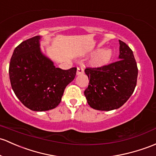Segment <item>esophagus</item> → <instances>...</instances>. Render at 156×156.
Segmentation results:
<instances>
[{
  "instance_id": "esophagus-1",
  "label": "esophagus",
  "mask_w": 156,
  "mask_h": 156,
  "mask_svg": "<svg viewBox=\"0 0 156 156\" xmlns=\"http://www.w3.org/2000/svg\"><path fill=\"white\" fill-rule=\"evenodd\" d=\"M84 73V70L82 67H78L77 68V71H76V75H80L83 74Z\"/></svg>"
}]
</instances>
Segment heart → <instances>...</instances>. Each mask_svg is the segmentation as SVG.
<instances>
[{"mask_svg": "<svg viewBox=\"0 0 156 156\" xmlns=\"http://www.w3.org/2000/svg\"><path fill=\"white\" fill-rule=\"evenodd\" d=\"M112 56V51L109 48L99 50L91 59V65L94 67H101L108 62Z\"/></svg>", "mask_w": 156, "mask_h": 156, "instance_id": "obj_1", "label": "heart"}]
</instances>
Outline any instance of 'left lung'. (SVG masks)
<instances>
[{
    "label": "left lung",
    "mask_w": 156,
    "mask_h": 156,
    "mask_svg": "<svg viewBox=\"0 0 156 156\" xmlns=\"http://www.w3.org/2000/svg\"><path fill=\"white\" fill-rule=\"evenodd\" d=\"M118 61L100 68H87L89 85L84 91L88 105L100 111L121 107L131 97L138 77V67L133 52L119 40Z\"/></svg>",
    "instance_id": "obj_1"
}]
</instances>
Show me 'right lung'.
<instances>
[{"instance_id":"obj_1","label":"right lung","mask_w":156,"mask_h":156,"mask_svg":"<svg viewBox=\"0 0 156 156\" xmlns=\"http://www.w3.org/2000/svg\"><path fill=\"white\" fill-rule=\"evenodd\" d=\"M40 39V36H34L16 47L9 68L15 94L27 108L36 112L56 108L76 73V68H56L41 52Z\"/></svg>"}]
</instances>
